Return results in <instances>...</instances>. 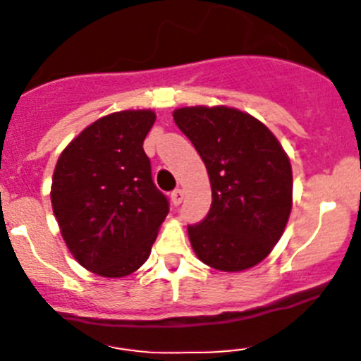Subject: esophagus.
I'll return each instance as SVG.
<instances>
[{"label": "esophagus", "mask_w": 361, "mask_h": 361, "mask_svg": "<svg viewBox=\"0 0 361 361\" xmlns=\"http://www.w3.org/2000/svg\"><path fill=\"white\" fill-rule=\"evenodd\" d=\"M183 190L181 188H176V190L171 192V202L174 204V206H180L181 201H183Z\"/></svg>", "instance_id": "34e87169"}]
</instances>
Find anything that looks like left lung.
<instances>
[{"label":"left lung","instance_id":"8db88e82","mask_svg":"<svg viewBox=\"0 0 361 361\" xmlns=\"http://www.w3.org/2000/svg\"><path fill=\"white\" fill-rule=\"evenodd\" d=\"M211 181L206 218L188 225L195 255L209 267L238 272L264 260L292 211V166L274 134L257 118L227 106L173 113Z\"/></svg>","mask_w":361,"mask_h":361}]
</instances>
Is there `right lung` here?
<instances>
[{"label": "right lung", "mask_w": 361, "mask_h": 361, "mask_svg": "<svg viewBox=\"0 0 361 361\" xmlns=\"http://www.w3.org/2000/svg\"><path fill=\"white\" fill-rule=\"evenodd\" d=\"M150 110L111 113L64 148L52 178V209L80 265L122 278L147 262L169 201L155 187L143 141Z\"/></svg>", "instance_id": "1"}]
</instances>
